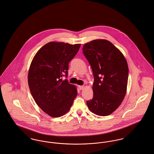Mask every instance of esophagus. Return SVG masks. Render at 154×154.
Listing matches in <instances>:
<instances>
[{
	"instance_id": "34e87169",
	"label": "esophagus",
	"mask_w": 154,
	"mask_h": 154,
	"mask_svg": "<svg viewBox=\"0 0 154 154\" xmlns=\"http://www.w3.org/2000/svg\"><path fill=\"white\" fill-rule=\"evenodd\" d=\"M78 88H79V89H80V90H82V89H83V88H84V86H78Z\"/></svg>"
}]
</instances>
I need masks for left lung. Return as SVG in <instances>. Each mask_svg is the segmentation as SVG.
Returning a JSON list of instances; mask_svg holds the SVG:
<instances>
[{
    "label": "left lung",
    "instance_id": "8db88e82",
    "mask_svg": "<svg viewBox=\"0 0 154 154\" xmlns=\"http://www.w3.org/2000/svg\"><path fill=\"white\" fill-rule=\"evenodd\" d=\"M84 56L92 68L94 97L86 102L89 110L99 116H107L121 104L126 92L128 66L121 52L112 43L96 39L85 43Z\"/></svg>",
    "mask_w": 154,
    "mask_h": 154
}]
</instances>
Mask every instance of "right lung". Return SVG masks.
Here are the masks:
<instances>
[{"label": "right lung", "instance_id": "right-lung-1", "mask_svg": "<svg viewBox=\"0 0 154 154\" xmlns=\"http://www.w3.org/2000/svg\"><path fill=\"white\" fill-rule=\"evenodd\" d=\"M81 44L63 42L46 43L34 56L28 72V85L36 104L52 117L68 112L77 96V89L67 79L69 63Z\"/></svg>", "mask_w": 154, "mask_h": 154}]
</instances>
